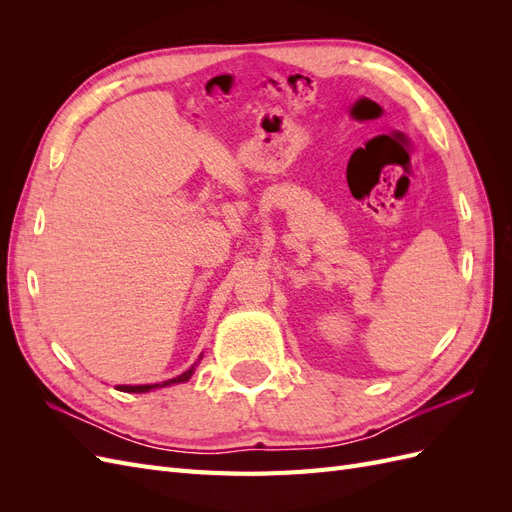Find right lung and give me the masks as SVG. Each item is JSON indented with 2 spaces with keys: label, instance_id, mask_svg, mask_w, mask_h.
<instances>
[{
  "label": "right lung",
  "instance_id": "1",
  "mask_svg": "<svg viewBox=\"0 0 512 512\" xmlns=\"http://www.w3.org/2000/svg\"><path fill=\"white\" fill-rule=\"evenodd\" d=\"M200 359H203V354L198 356V361H200ZM198 361H196L188 371H183V374H181V376H177V378H170V380H164V382H158V384H138V386L121 384V386H117V389H119V391H123V393H147V391H153V389H164V386H170V384L188 382V380L192 378V374H194V369H196Z\"/></svg>",
  "mask_w": 512,
  "mask_h": 512
}]
</instances>
